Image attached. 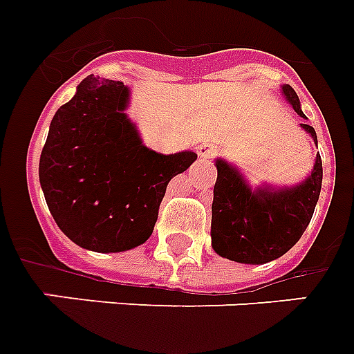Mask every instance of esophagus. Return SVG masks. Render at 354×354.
<instances>
[{
    "mask_svg": "<svg viewBox=\"0 0 354 354\" xmlns=\"http://www.w3.org/2000/svg\"><path fill=\"white\" fill-rule=\"evenodd\" d=\"M197 153H199V157L203 160L214 159L216 157V148L212 144H201L199 148H197Z\"/></svg>",
    "mask_w": 354,
    "mask_h": 354,
    "instance_id": "1",
    "label": "esophagus"
}]
</instances>
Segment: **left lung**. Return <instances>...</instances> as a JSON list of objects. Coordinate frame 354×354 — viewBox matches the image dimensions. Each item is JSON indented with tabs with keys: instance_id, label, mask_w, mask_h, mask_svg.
Here are the masks:
<instances>
[{
	"instance_id": "1",
	"label": "left lung",
	"mask_w": 354,
	"mask_h": 354,
	"mask_svg": "<svg viewBox=\"0 0 354 354\" xmlns=\"http://www.w3.org/2000/svg\"><path fill=\"white\" fill-rule=\"evenodd\" d=\"M283 95L294 111L304 117L299 98L290 86ZM301 128L316 138L309 124ZM217 180L212 203V247L221 257L237 263H268L298 243L315 214L322 190V159L316 157L310 175L294 188L250 190L239 171L217 160Z\"/></svg>"
}]
</instances>
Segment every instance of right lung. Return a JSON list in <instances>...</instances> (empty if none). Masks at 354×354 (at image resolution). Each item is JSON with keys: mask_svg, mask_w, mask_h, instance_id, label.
<instances>
[{"mask_svg": "<svg viewBox=\"0 0 354 354\" xmlns=\"http://www.w3.org/2000/svg\"><path fill=\"white\" fill-rule=\"evenodd\" d=\"M122 82L89 75L56 111L39 157V185L56 225L93 252H122L153 232L166 186L197 159L160 155L126 117Z\"/></svg>", "mask_w": 354, "mask_h": 354, "instance_id": "obj_1", "label": "right lung"}]
</instances>
